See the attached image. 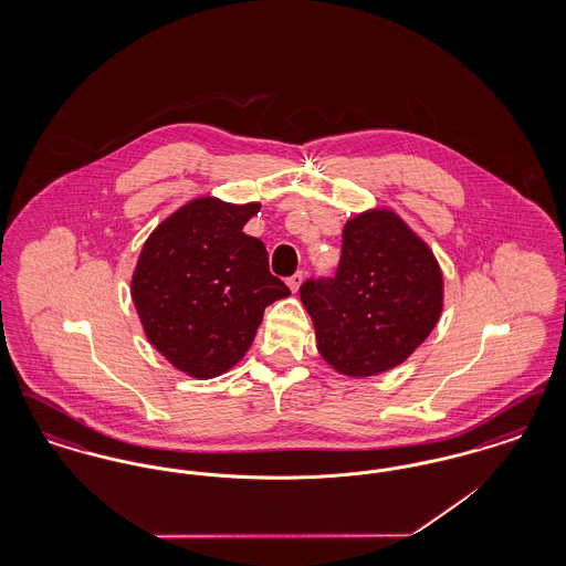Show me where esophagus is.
I'll list each match as a JSON object with an SVG mask.
<instances>
[{"mask_svg": "<svg viewBox=\"0 0 566 566\" xmlns=\"http://www.w3.org/2000/svg\"><path fill=\"white\" fill-rule=\"evenodd\" d=\"M303 277H305V273L303 271H296L295 275L293 277H289V289L293 291V293H296L298 289H301V284H303Z\"/></svg>", "mask_w": 566, "mask_h": 566, "instance_id": "34e87169", "label": "esophagus"}]
</instances>
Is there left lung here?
I'll return each instance as SVG.
<instances>
[{"mask_svg": "<svg viewBox=\"0 0 566 566\" xmlns=\"http://www.w3.org/2000/svg\"><path fill=\"white\" fill-rule=\"evenodd\" d=\"M316 346L342 376L371 377L405 363L443 312V273L401 216L371 208L348 218L337 275L298 291Z\"/></svg>", "mask_w": 566, "mask_h": 566, "instance_id": "1", "label": "left lung"}]
</instances>
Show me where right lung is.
<instances>
[{
    "label": "right lung",
    "instance_id": "obj_1",
    "mask_svg": "<svg viewBox=\"0 0 566 566\" xmlns=\"http://www.w3.org/2000/svg\"><path fill=\"white\" fill-rule=\"evenodd\" d=\"M261 203L195 197L161 220L135 263L132 298L146 339L178 371L212 379L250 350L265 307L291 295L265 243L243 233Z\"/></svg>",
    "mask_w": 566,
    "mask_h": 566
}]
</instances>
